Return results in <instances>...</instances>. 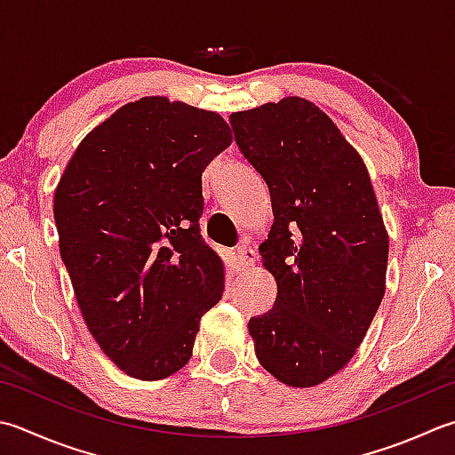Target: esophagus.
<instances>
[{"instance_id":"esophagus-1","label":"esophagus","mask_w":455,"mask_h":455,"mask_svg":"<svg viewBox=\"0 0 455 455\" xmlns=\"http://www.w3.org/2000/svg\"><path fill=\"white\" fill-rule=\"evenodd\" d=\"M236 260H238V264L243 266V268H248V266H252L254 262H256V252L252 251L251 248V244L244 243L238 246V251H236Z\"/></svg>"}]
</instances>
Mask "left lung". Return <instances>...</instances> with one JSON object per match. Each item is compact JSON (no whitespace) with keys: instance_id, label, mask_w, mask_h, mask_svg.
<instances>
[{"instance_id":"obj_1","label":"left lung","mask_w":455,"mask_h":455,"mask_svg":"<svg viewBox=\"0 0 455 455\" xmlns=\"http://www.w3.org/2000/svg\"><path fill=\"white\" fill-rule=\"evenodd\" d=\"M230 126L274 211L260 256L278 298L248 322L256 357L283 385H322L357 353L387 290L388 233L367 165L301 96L233 112Z\"/></svg>"}]
</instances>
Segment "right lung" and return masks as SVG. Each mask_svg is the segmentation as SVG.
Returning a JSON list of instances; mask_svg holds the SVG:
<instances>
[{"instance_id": "add662e5", "label": "right lung", "mask_w": 455, "mask_h": 455, "mask_svg": "<svg viewBox=\"0 0 455 455\" xmlns=\"http://www.w3.org/2000/svg\"><path fill=\"white\" fill-rule=\"evenodd\" d=\"M230 141L220 114L144 96L88 132L60 175V258L88 331L128 377L183 369L222 298V262L199 235L201 177Z\"/></svg>"}]
</instances>
